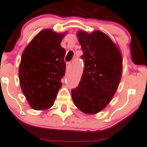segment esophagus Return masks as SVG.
<instances>
[{"label":"esophagus","instance_id":"34e87169","mask_svg":"<svg viewBox=\"0 0 147 147\" xmlns=\"http://www.w3.org/2000/svg\"><path fill=\"white\" fill-rule=\"evenodd\" d=\"M72 67V63L71 62H67V70H69Z\"/></svg>","mask_w":147,"mask_h":147}]
</instances>
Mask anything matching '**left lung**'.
Listing matches in <instances>:
<instances>
[{"label":"left lung","mask_w":147,"mask_h":147,"mask_svg":"<svg viewBox=\"0 0 147 147\" xmlns=\"http://www.w3.org/2000/svg\"><path fill=\"white\" fill-rule=\"evenodd\" d=\"M84 69L79 85L72 90L75 106L86 114L105 109L116 93L122 76L123 59L117 46L107 35L95 30L78 31Z\"/></svg>","instance_id":"left-lung-1"}]
</instances>
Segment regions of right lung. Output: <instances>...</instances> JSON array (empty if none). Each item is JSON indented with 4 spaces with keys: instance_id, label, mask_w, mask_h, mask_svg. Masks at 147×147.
I'll use <instances>...</instances> for the list:
<instances>
[{
    "instance_id": "1",
    "label": "right lung",
    "mask_w": 147,
    "mask_h": 147,
    "mask_svg": "<svg viewBox=\"0 0 147 147\" xmlns=\"http://www.w3.org/2000/svg\"><path fill=\"white\" fill-rule=\"evenodd\" d=\"M65 35L50 29L42 30L22 55L19 68L20 86L30 106L35 110L51 107L62 86L66 51L60 44Z\"/></svg>"
}]
</instances>
